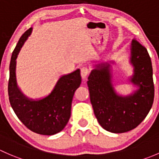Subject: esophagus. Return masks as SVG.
<instances>
[{
  "label": "esophagus",
  "mask_w": 159,
  "mask_h": 159,
  "mask_svg": "<svg viewBox=\"0 0 159 159\" xmlns=\"http://www.w3.org/2000/svg\"><path fill=\"white\" fill-rule=\"evenodd\" d=\"M89 74V68L87 66H83L81 68V75L83 78H86L88 75Z\"/></svg>",
  "instance_id": "esophagus-1"
}]
</instances>
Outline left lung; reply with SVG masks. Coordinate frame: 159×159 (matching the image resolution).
Segmentation results:
<instances>
[{
  "label": "left lung",
  "instance_id": "obj_1",
  "mask_svg": "<svg viewBox=\"0 0 159 159\" xmlns=\"http://www.w3.org/2000/svg\"><path fill=\"white\" fill-rule=\"evenodd\" d=\"M131 63L134 66L131 82L139 89L127 97L116 94L111 83L109 65H99L88 81L94 115L104 129L112 133L127 132L145 118L155 95L151 57L145 46L135 38L131 42Z\"/></svg>",
  "mask_w": 159,
  "mask_h": 159
}]
</instances>
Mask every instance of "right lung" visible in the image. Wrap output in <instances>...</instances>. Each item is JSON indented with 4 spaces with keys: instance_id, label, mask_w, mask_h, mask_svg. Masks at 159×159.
I'll use <instances>...</instances> for the list:
<instances>
[{
    "instance_id": "obj_1",
    "label": "right lung",
    "mask_w": 159,
    "mask_h": 159,
    "mask_svg": "<svg viewBox=\"0 0 159 159\" xmlns=\"http://www.w3.org/2000/svg\"><path fill=\"white\" fill-rule=\"evenodd\" d=\"M32 28L25 32L12 53L8 81L9 101L14 113L30 131L44 135H52L63 130L69 121L74 94L81 82L80 70L64 75L52 92L38 101L30 100L18 89L16 83V58Z\"/></svg>"
}]
</instances>
